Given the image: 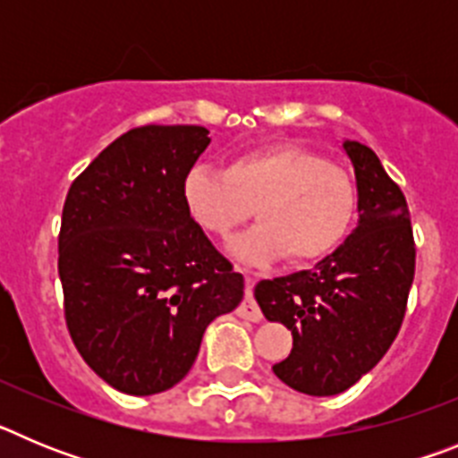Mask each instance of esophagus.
I'll list each match as a JSON object with an SVG mask.
<instances>
[{
  "mask_svg": "<svg viewBox=\"0 0 458 458\" xmlns=\"http://www.w3.org/2000/svg\"><path fill=\"white\" fill-rule=\"evenodd\" d=\"M241 270L242 275H245V282H248V291H245V301L241 302V307H238V317L242 318H248V321H261L264 318V314H261V307L257 305V301H254V295H252V277H250L248 273H245V268H238Z\"/></svg>",
  "mask_w": 458,
  "mask_h": 458,
  "instance_id": "34e87169",
  "label": "esophagus"
}]
</instances>
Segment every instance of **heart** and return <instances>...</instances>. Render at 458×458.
I'll list each match as a JSON object with an SVG mask.
<instances>
[{
    "instance_id": "1",
    "label": "heart",
    "mask_w": 458,
    "mask_h": 458,
    "mask_svg": "<svg viewBox=\"0 0 458 458\" xmlns=\"http://www.w3.org/2000/svg\"><path fill=\"white\" fill-rule=\"evenodd\" d=\"M192 220L213 236H229L254 216L232 252L250 264L286 257L310 264L337 248L355 216L358 192L349 174L310 148L266 144L232 157L229 167L197 165L183 179Z\"/></svg>"
}]
</instances>
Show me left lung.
<instances>
[{"mask_svg": "<svg viewBox=\"0 0 458 458\" xmlns=\"http://www.w3.org/2000/svg\"><path fill=\"white\" fill-rule=\"evenodd\" d=\"M358 181V229L311 270L259 282V307L293 335L289 358L273 365L282 383L333 396L378 365L399 335L415 277V238L402 188L378 156L344 141Z\"/></svg>", "mask_w": 458, "mask_h": 458, "instance_id": "left-lung-1", "label": "left lung"}]
</instances>
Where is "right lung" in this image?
<instances>
[{"label":"right lung","instance_id":"add662e5","mask_svg":"<svg viewBox=\"0 0 458 458\" xmlns=\"http://www.w3.org/2000/svg\"><path fill=\"white\" fill-rule=\"evenodd\" d=\"M204 125H140L72 181L59 229L64 317L105 383L147 396L194 365L210 321L242 301V275L183 201Z\"/></svg>","mask_w":458,"mask_h":458}]
</instances>
